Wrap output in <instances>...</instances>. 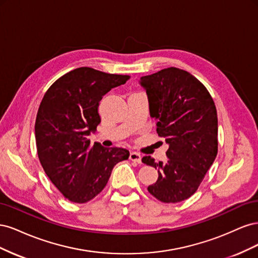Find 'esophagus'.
<instances>
[{
	"label": "esophagus",
	"instance_id": "obj_1",
	"mask_svg": "<svg viewBox=\"0 0 258 258\" xmlns=\"http://www.w3.org/2000/svg\"><path fill=\"white\" fill-rule=\"evenodd\" d=\"M129 159L136 163H141V155L136 152H131L129 155Z\"/></svg>",
	"mask_w": 258,
	"mask_h": 258
}]
</instances>
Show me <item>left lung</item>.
Instances as JSON below:
<instances>
[{"mask_svg": "<svg viewBox=\"0 0 258 258\" xmlns=\"http://www.w3.org/2000/svg\"><path fill=\"white\" fill-rule=\"evenodd\" d=\"M146 90L157 134L169 144L168 161L142 162L158 169V179L147 187L165 204H176L196 192L217 155V113L205 85L184 70L168 68L140 81Z\"/></svg>", "mask_w": 258, "mask_h": 258, "instance_id": "obj_1", "label": "left lung"}]
</instances>
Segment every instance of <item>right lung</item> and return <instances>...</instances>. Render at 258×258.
Wrapping results in <instances>:
<instances>
[{
  "label": "right lung",
  "mask_w": 258,
  "mask_h": 258,
  "mask_svg": "<svg viewBox=\"0 0 258 258\" xmlns=\"http://www.w3.org/2000/svg\"><path fill=\"white\" fill-rule=\"evenodd\" d=\"M129 79L83 67L61 76L44 95L35 120L38 159L51 183L70 201L85 204L95 198L116 163L129 157L126 148L91 145L88 139L101 121V99Z\"/></svg>",
  "instance_id": "add662e5"
}]
</instances>
